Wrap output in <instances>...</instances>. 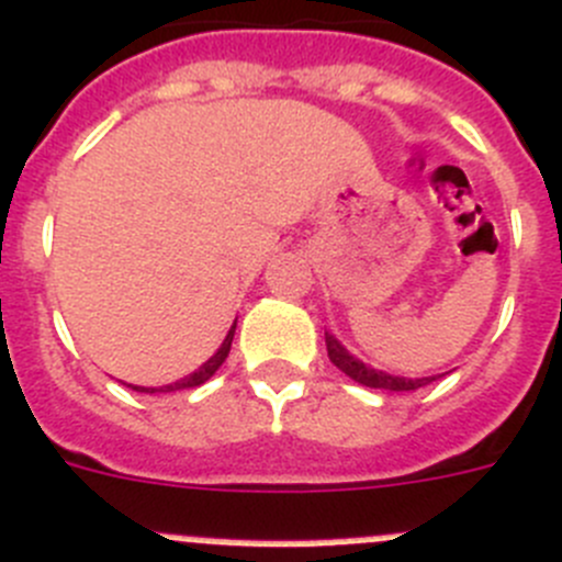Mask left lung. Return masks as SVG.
<instances>
[{"mask_svg":"<svg viewBox=\"0 0 562 562\" xmlns=\"http://www.w3.org/2000/svg\"><path fill=\"white\" fill-rule=\"evenodd\" d=\"M324 340H327V355L333 360V366H338L346 376H352L355 382H360L366 387H380V391H416V387L429 385L435 380V376H396L387 374V371L371 369L369 363L355 358L333 333H324Z\"/></svg>","mask_w":562,"mask_h":562,"instance_id":"1","label":"left lung"}]
</instances>
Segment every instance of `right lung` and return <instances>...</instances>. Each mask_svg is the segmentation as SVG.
Segmentation results:
<instances>
[{"instance_id":"1","label":"right lung","mask_w":562,"mask_h":562,"mask_svg":"<svg viewBox=\"0 0 562 562\" xmlns=\"http://www.w3.org/2000/svg\"><path fill=\"white\" fill-rule=\"evenodd\" d=\"M235 324H238V322H233V327H229V333L224 335L222 346H218L216 352H213V358H207V360H204V363L199 366V369L193 371V374L182 376V380H177V382H169V385H157V387L127 385V387H133V391H138V393H171V391H188V387H199V385H204V382H207L210 376H213V374H216L218 369H222V363H224V360H227V355H229V346H233Z\"/></svg>"}]
</instances>
